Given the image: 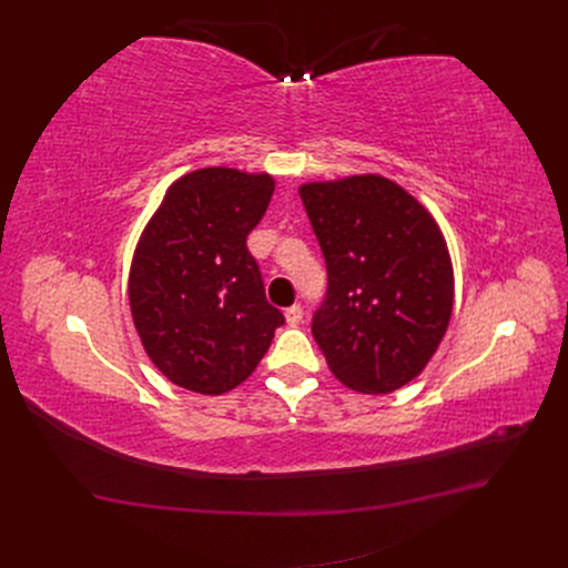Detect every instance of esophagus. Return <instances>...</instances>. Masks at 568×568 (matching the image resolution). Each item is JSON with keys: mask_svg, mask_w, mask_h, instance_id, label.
I'll use <instances>...</instances> for the list:
<instances>
[{"mask_svg": "<svg viewBox=\"0 0 568 568\" xmlns=\"http://www.w3.org/2000/svg\"><path fill=\"white\" fill-rule=\"evenodd\" d=\"M284 317H286V324L288 326H298L301 320H303V307L301 305H291L284 311Z\"/></svg>", "mask_w": 568, "mask_h": 568, "instance_id": "esophagus-1", "label": "esophagus"}]
</instances>
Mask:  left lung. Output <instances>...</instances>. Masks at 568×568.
<instances>
[{"mask_svg":"<svg viewBox=\"0 0 568 568\" xmlns=\"http://www.w3.org/2000/svg\"><path fill=\"white\" fill-rule=\"evenodd\" d=\"M326 263L313 336L341 384L384 395L422 374L453 315V263L424 205L382 175L298 189Z\"/></svg>","mask_w":568,"mask_h":568,"instance_id":"left-lung-1","label":"left lung"}]
</instances>
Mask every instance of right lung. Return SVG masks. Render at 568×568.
<instances>
[{
  "mask_svg": "<svg viewBox=\"0 0 568 568\" xmlns=\"http://www.w3.org/2000/svg\"><path fill=\"white\" fill-rule=\"evenodd\" d=\"M272 192L265 173L194 170L170 184L136 244L128 286L136 334L186 390L220 395L246 382L284 324L246 246Z\"/></svg>",
  "mask_w": 568,
  "mask_h": 568,
  "instance_id": "add662e5",
  "label": "right lung"
}]
</instances>
